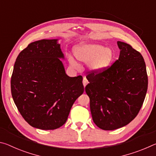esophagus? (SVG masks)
<instances>
[{
	"label": "esophagus",
	"mask_w": 156,
	"mask_h": 156,
	"mask_svg": "<svg viewBox=\"0 0 156 156\" xmlns=\"http://www.w3.org/2000/svg\"><path fill=\"white\" fill-rule=\"evenodd\" d=\"M83 85H84V87H86V85L88 83H89V82H88V80H87V79L85 77H84V78H83Z\"/></svg>",
	"instance_id": "esophagus-1"
}]
</instances>
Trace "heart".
<instances>
[{"label":"heart","mask_w":156,"mask_h":156,"mask_svg":"<svg viewBox=\"0 0 156 156\" xmlns=\"http://www.w3.org/2000/svg\"><path fill=\"white\" fill-rule=\"evenodd\" d=\"M76 58L83 62H88L89 67L94 71H102L107 68L113 58L112 49L98 43L83 44L78 47L74 51ZM71 65H76L72 58H69Z\"/></svg>","instance_id":"heart-1"}]
</instances>
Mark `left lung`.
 Listing matches in <instances>:
<instances>
[{
  "mask_svg": "<svg viewBox=\"0 0 156 156\" xmlns=\"http://www.w3.org/2000/svg\"><path fill=\"white\" fill-rule=\"evenodd\" d=\"M119 58L102 71L86 76L94 123L103 130H115L131 122L140 110L148 88L146 65L140 53L118 41Z\"/></svg>",
  "mask_w": 156,
  "mask_h": 156,
  "instance_id": "8db88e82",
  "label": "left lung"
}]
</instances>
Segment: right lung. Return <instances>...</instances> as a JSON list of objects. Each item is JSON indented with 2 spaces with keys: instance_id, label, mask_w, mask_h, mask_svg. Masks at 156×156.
Instances as JSON below:
<instances>
[{
  "instance_id": "obj_1",
  "label": "right lung",
  "mask_w": 156,
  "mask_h": 156,
  "mask_svg": "<svg viewBox=\"0 0 156 156\" xmlns=\"http://www.w3.org/2000/svg\"><path fill=\"white\" fill-rule=\"evenodd\" d=\"M56 39L31 43L18 54L11 78L14 103L29 125L53 130L66 122L76 100L83 94V77H69L59 58Z\"/></svg>"
}]
</instances>
